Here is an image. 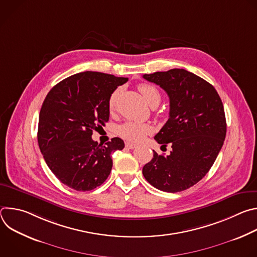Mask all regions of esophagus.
<instances>
[{"mask_svg":"<svg viewBox=\"0 0 257 257\" xmlns=\"http://www.w3.org/2000/svg\"><path fill=\"white\" fill-rule=\"evenodd\" d=\"M125 146L127 149H129V150H133V149H135L136 148V144H134V143H131V142H126L125 143Z\"/></svg>","mask_w":257,"mask_h":257,"instance_id":"34e87169","label":"esophagus"}]
</instances>
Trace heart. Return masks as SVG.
<instances>
[{"label": "heart", "mask_w": 257, "mask_h": 257, "mask_svg": "<svg viewBox=\"0 0 257 257\" xmlns=\"http://www.w3.org/2000/svg\"><path fill=\"white\" fill-rule=\"evenodd\" d=\"M138 89L143 95L145 101L148 102L151 106L156 103H160L161 93H160V90L155 85L149 84V83H142L138 86ZM118 95H119V89H116L111 94V96H109L108 107L111 109L115 107ZM151 132H152V127L150 125L137 123L133 121L125 122L118 128V133L121 137L133 142H138L143 140L145 136H148Z\"/></svg>", "instance_id": "b5f03b06"}]
</instances>
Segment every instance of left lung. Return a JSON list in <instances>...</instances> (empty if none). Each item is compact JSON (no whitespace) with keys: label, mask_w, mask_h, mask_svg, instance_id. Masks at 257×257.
Returning a JSON list of instances; mask_svg holds the SVG:
<instances>
[{"label":"left lung","mask_w":257,"mask_h":257,"mask_svg":"<svg viewBox=\"0 0 257 257\" xmlns=\"http://www.w3.org/2000/svg\"><path fill=\"white\" fill-rule=\"evenodd\" d=\"M170 98V116L155 139L172 145L169 156L154 151L142 169L150 184L165 192H180L195 185L209 171L224 144L227 124L224 105L215 88L184 69L144 74Z\"/></svg>","instance_id":"left-lung-1"}]
</instances>
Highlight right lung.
Listing matches in <instances>:
<instances>
[{"label": "right lung", "mask_w": 257, "mask_h": 257, "mask_svg": "<svg viewBox=\"0 0 257 257\" xmlns=\"http://www.w3.org/2000/svg\"><path fill=\"white\" fill-rule=\"evenodd\" d=\"M127 80L86 71L62 80L47 94L40 112L39 146L50 170L68 187L90 191L111 173V155L124 149V141L115 137L103 145L91 135L108 121V98Z\"/></svg>", "instance_id": "add662e5"}]
</instances>
